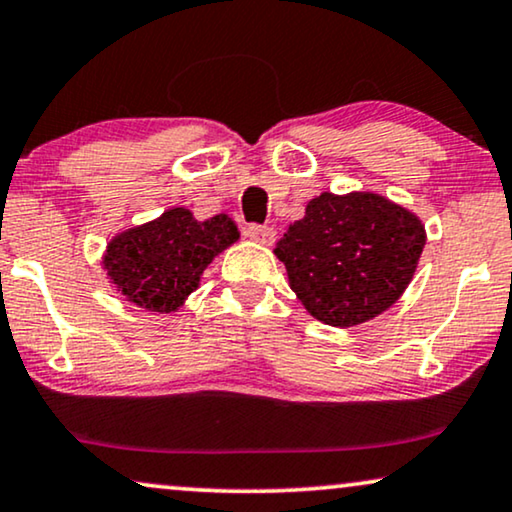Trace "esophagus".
<instances>
[{
  "label": "esophagus",
  "instance_id": "1",
  "mask_svg": "<svg viewBox=\"0 0 512 512\" xmlns=\"http://www.w3.org/2000/svg\"><path fill=\"white\" fill-rule=\"evenodd\" d=\"M245 234H248L252 241L260 243V245H271L276 241V231L271 227H262V224H250Z\"/></svg>",
  "mask_w": 512,
  "mask_h": 512
}]
</instances>
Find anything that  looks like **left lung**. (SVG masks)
Wrapping results in <instances>:
<instances>
[{
  "mask_svg": "<svg viewBox=\"0 0 512 512\" xmlns=\"http://www.w3.org/2000/svg\"><path fill=\"white\" fill-rule=\"evenodd\" d=\"M426 245L412 210L374 192H323L306 203L274 255L290 288L320 323L353 327L398 302Z\"/></svg>",
  "mask_w": 512,
  "mask_h": 512,
  "instance_id": "1",
  "label": "left lung"
}]
</instances>
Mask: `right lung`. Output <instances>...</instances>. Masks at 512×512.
Listing matches in <instances>:
<instances>
[{"label":"right lung","mask_w":512,"mask_h":512,"mask_svg":"<svg viewBox=\"0 0 512 512\" xmlns=\"http://www.w3.org/2000/svg\"><path fill=\"white\" fill-rule=\"evenodd\" d=\"M229 215L196 220L189 208H168L145 224L119 231L102 252V269L124 302L152 313L185 306L203 271L238 241Z\"/></svg>","instance_id":"add662e5"}]
</instances>
